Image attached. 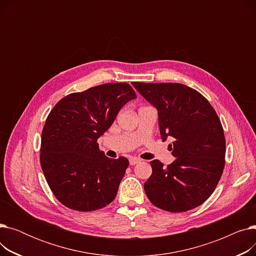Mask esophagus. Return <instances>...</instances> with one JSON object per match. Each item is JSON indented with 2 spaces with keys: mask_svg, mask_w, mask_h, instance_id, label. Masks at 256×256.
I'll use <instances>...</instances> for the list:
<instances>
[{
  "mask_svg": "<svg viewBox=\"0 0 256 256\" xmlns=\"http://www.w3.org/2000/svg\"><path fill=\"white\" fill-rule=\"evenodd\" d=\"M141 162V160L139 158H130V165H136V164H138V163H140Z\"/></svg>",
  "mask_w": 256,
  "mask_h": 256,
  "instance_id": "1",
  "label": "esophagus"
}]
</instances>
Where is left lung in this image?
I'll use <instances>...</instances> for the list:
<instances>
[{
    "mask_svg": "<svg viewBox=\"0 0 256 256\" xmlns=\"http://www.w3.org/2000/svg\"><path fill=\"white\" fill-rule=\"evenodd\" d=\"M158 111L160 138L170 144L174 160L168 167L150 162L152 174L144 184L150 202L180 212L202 204L221 178L225 138L221 121L208 100L178 83H132Z\"/></svg>",
    "mask_w": 256,
    "mask_h": 256,
    "instance_id": "1",
    "label": "left lung"
}]
</instances>
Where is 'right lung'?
Instances as JSON below:
<instances>
[{
	"label": "right lung",
	"instance_id": "1",
	"mask_svg": "<svg viewBox=\"0 0 256 256\" xmlns=\"http://www.w3.org/2000/svg\"><path fill=\"white\" fill-rule=\"evenodd\" d=\"M136 98L128 83H108L72 93L52 108L42 130L40 164L62 204L90 212L114 200L128 160L106 156L98 139Z\"/></svg>",
	"mask_w": 256,
	"mask_h": 256
}]
</instances>
